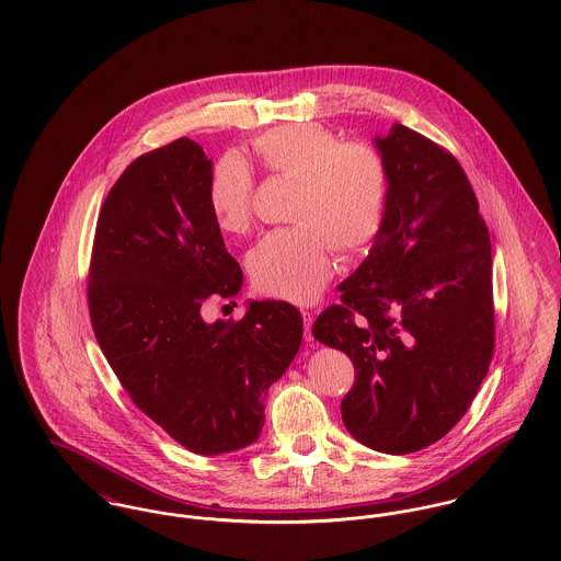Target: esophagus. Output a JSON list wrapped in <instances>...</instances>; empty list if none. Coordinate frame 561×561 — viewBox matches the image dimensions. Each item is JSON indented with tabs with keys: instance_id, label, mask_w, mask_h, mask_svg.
Wrapping results in <instances>:
<instances>
[{
	"instance_id": "34e87169",
	"label": "esophagus",
	"mask_w": 561,
	"mask_h": 561,
	"mask_svg": "<svg viewBox=\"0 0 561 561\" xmlns=\"http://www.w3.org/2000/svg\"><path fill=\"white\" fill-rule=\"evenodd\" d=\"M302 320H305V339L307 341H313V332H311V328H313V313H309V311H302Z\"/></svg>"
}]
</instances>
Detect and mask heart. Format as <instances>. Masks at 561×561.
Returning a JSON list of instances; mask_svg holds the SVG:
<instances>
[{
    "label": "heart",
    "mask_w": 561,
    "mask_h": 561,
    "mask_svg": "<svg viewBox=\"0 0 561 561\" xmlns=\"http://www.w3.org/2000/svg\"><path fill=\"white\" fill-rule=\"evenodd\" d=\"M261 165L298 183L289 229L267 233L248 254L259 291L311 302L332 274V245L358 254L378 238L389 205V168L369 145L341 142L318 123H287L267 129L252 145ZM252 174L225 156L207 183V205L227 233H243L252 218Z\"/></svg>",
    "instance_id": "b5f03b06"
}]
</instances>
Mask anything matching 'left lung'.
I'll use <instances>...</instances> for the list:
<instances>
[{"instance_id":"8db88e82","label":"left lung","mask_w":561,"mask_h":561,"mask_svg":"<svg viewBox=\"0 0 561 561\" xmlns=\"http://www.w3.org/2000/svg\"><path fill=\"white\" fill-rule=\"evenodd\" d=\"M374 145L389 168L385 225L313 336L356 369L341 401L369 449L412 454L469 410L494 350L492 250L458 160L396 123Z\"/></svg>"}]
</instances>
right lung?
<instances>
[{
    "label": "right lung",
    "instance_id": "right-lung-1",
    "mask_svg": "<svg viewBox=\"0 0 561 561\" xmlns=\"http://www.w3.org/2000/svg\"><path fill=\"white\" fill-rule=\"evenodd\" d=\"M211 168L187 138L131 161L101 207L88 283L92 330L123 389L201 456L259 438L267 389L302 343L300 311L280 300L203 320L205 300L243 283L207 205Z\"/></svg>",
    "mask_w": 561,
    "mask_h": 561
}]
</instances>
